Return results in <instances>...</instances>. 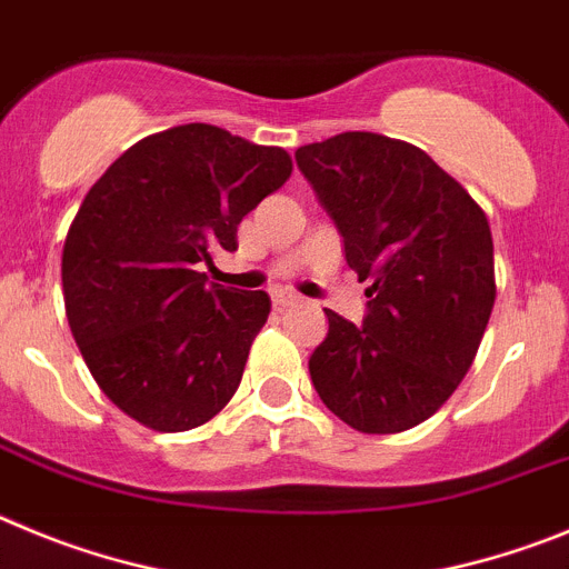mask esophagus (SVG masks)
I'll use <instances>...</instances> for the list:
<instances>
[{
	"label": "esophagus",
	"instance_id": "esophagus-1",
	"mask_svg": "<svg viewBox=\"0 0 569 569\" xmlns=\"http://www.w3.org/2000/svg\"><path fill=\"white\" fill-rule=\"evenodd\" d=\"M297 300H300V297H297L295 291H286V289L274 291V295H272V303H274V309H286V306L297 303Z\"/></svg>",
	"mask_w": 569,
	"mask_h": 569
}]
</instances>
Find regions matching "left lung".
I'll list each match as a JSON object with an SVG mask.
<instances>
[{"mask_svg": "<svg viewBox=\"0 0 569 569\" xmlns=\"http://www.w3.org/2000/svg\"><path fill=\"white\" fill-rule=\"evenodd\" d=\"M295 161L346 263L371 280L360 326L326 309L311 382L357 431H408L457 391L482 342L496 300L488 218L428 152L377 132H340Z\"/></svg>", "mask_w": 569, "mask_h": 569, "instance_id": "1", "label": "left lung"}]
</instances>
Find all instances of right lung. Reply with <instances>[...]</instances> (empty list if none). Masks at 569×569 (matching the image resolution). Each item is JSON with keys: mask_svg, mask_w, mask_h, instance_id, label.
Here are the masks:
<instances>
[{"mask_svg": "<svg viewBox=\"0 0 569 569\" xmlns=\"http://www.w3.org/2000/svg\"><path fill=\"white\" fill-rule=\"evenodd\" d=\"M291 176L280 147L212 124L132 144L93 183L64 240L70 331L101 391L152 431L209 422L238 391L266 291L207 283L238 223Z\"/></svg>", "mask_w": 569, "mask_h": 569, "instance_id": "right-lung-1", "label": "right lung"}]
</instances>
